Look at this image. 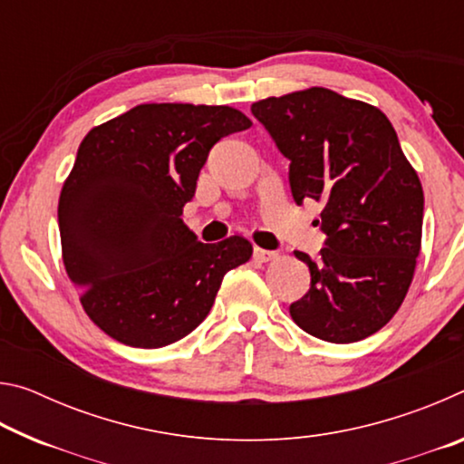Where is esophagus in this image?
I'll list each match as a JSON object with an SVG mask.
<instances>
[{
    "mask_svg": "<svg viewBox=\"0 0 464 464\" xmlns=\"http://www.w3.org/2000/svg\"><path fill=\"white\" fill-rule=\"evenodd\" d=\"M276 256H278L276 251L254 247V260H257V262H272V260H276Z\"/></svg>",
    "mask_w": 464,
    "mask_h": 464,
    "instance_id": "esophagus-1",
    "label": "esophagus"
}]
</instances>
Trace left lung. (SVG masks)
I'll return each mask as SVG.
<instances>
[{
	"mask_svg": "<svg viewBox=\"0 0 464 464\" xmlns=\"http://www.w3.org/2000/svg\"><path fill=\"white\" fill-rule=\"evenodd\" d=\"M290 161L296 204H324L325 247L309 266L295 324L319 340L350 343L387 325L410 290L421 247L423 190L397 132L379 108L325 88L251 104Z\"/></svg>",
	"mask_w": 464,
	"mask_h": 464,
	"instance_id": "left-lung-1",
	"label": "left lung"
}]
</instances>
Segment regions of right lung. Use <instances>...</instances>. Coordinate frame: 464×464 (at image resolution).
Returning a JSON list of instances; mask_svg holds the SVG:
<instances>
[{"label":"right lung","instance_id":"1","mask_svg":"<svg viewBox=\"0 0 464 464\" xmlns=\"http://www.w3.org/2000/svg\"><path fill=\"white\" fill-rule=\"evenodd\" d=\"M249 127L229 106L140 104L82 140L59 198L63 262L88 317L116 342L182 340L225 274L251 257L239 235L202 243L182 221L210 149Z\"/></svg>","mask_w":464,"mask_h":464}]
</instances>
